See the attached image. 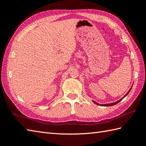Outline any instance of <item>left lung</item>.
Listing matches in <instances>:
<instances>
[{"instance_id": "8db88e82", "label": "left lung", "mask_w": 146, "mask_h": 146, "mask_svg": "<svg viewBox=\"0 0 146 146\" xmlns=\"http://www.w3.org/2000/svg\"><path fill=\"white\" fill-rule=\"evenodd\" d=\"M131 89H130L129 90V91L127 92V94L124 96V97H123L122 98H121L120 99V100H118L117 102H114V103H111V104H98V103H97V102H95V101H93V102H94V103L95 104H97V105H101V106H104V107H107V106H113V105H115V104H117V103H119V102H120L121 100H122V99L123 98H124L125 97H126V96L128 94H129V92L130 91H131Z\"/></svg>"}]
</instances>
